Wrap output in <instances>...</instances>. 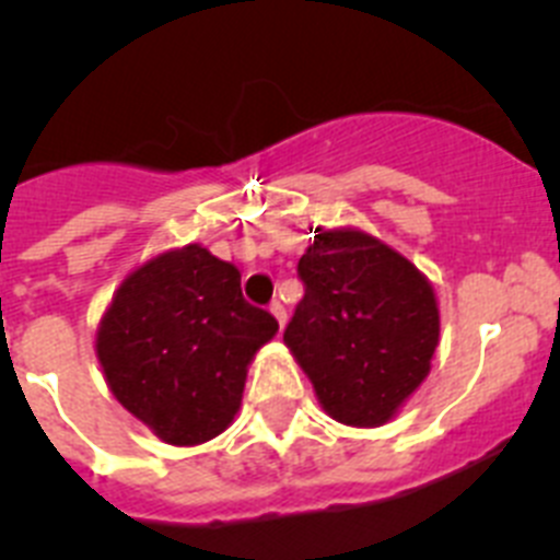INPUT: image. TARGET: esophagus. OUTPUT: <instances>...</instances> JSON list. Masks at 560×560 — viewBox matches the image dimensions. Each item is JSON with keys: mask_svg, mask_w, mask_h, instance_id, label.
Segmentation results:
<instances>
[{"mask_svg": "<svg viewBox=\"0 0 560 560\" xmlns=\"http://www.w3.org/2000/svg\"><path fill=\"white\" fill-rule=\"evenodd\" d=\"M270 312H273V317L279 320V328H284V323H287L284 304H281V301H273V304H270Z\"/></svg>", "mask_w": 560, "mask_h": 560, "instance_id": "obj_1", "label": "esophagus"}]
</instances>
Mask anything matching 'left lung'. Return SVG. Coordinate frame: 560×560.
<instances>
[{
	"label": "left lung",
	"mask_w": 560,
	"mask_h": 560,
	"mask_svg": "<svg viewBox=\"0 0 560 560\" xmlns=\"http://www.w3.org/2000/svg\"><path fill=\"white\" fill-rule=\"evenodd\" d=\"M298 276L304 298L284 342L320 406L345 425L389 422L431 370L433 287L406 256L357 229H315Z\"/></svg>",
	"instance_id": "left-lung-1"
}]
</instances>
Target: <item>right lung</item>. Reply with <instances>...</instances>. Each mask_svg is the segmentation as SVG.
<instances>
[{
    "instance_id": "obj_1",
    "label": "right lung",
    "mask_w": 560,
    "mask_h": 560,
    "mask_svg": "<svg viewBox=\"0 0 560 560\" xmlns=\"http://www.w3.org/2000/svg\"><path fill=\"white\" fill-rule=\"evenodd\" d=\"M276 331V317L243 298L232 262L185 245L127 276L96 353L118 404L162 442L187 447L226 431L250 359Z\"/></svg>"
}]
</instances>
